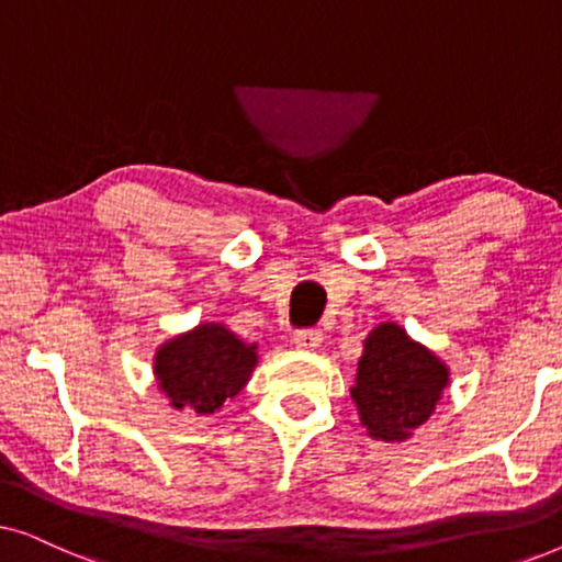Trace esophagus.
Masks as SVG:
<instances>
[{
    "instance_id": "1",
    "label": "esophagus",
    "mask_w": 562,
    "mask_h": 562,
    "mask_svg": "<svg viewBox=\"0 0 562 562\" xmlns=\"http://www.w3.org/2000/svg\"><path fill=\"white\" fill-rule=\"evenodd\" d=\"M294 345L299 350H317L322 345V333L319 329H299L294 335Z\"/></svg>"
}]
</instances>
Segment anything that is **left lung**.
Wrapping results in <instances>:
<instances>
[{"instance_id":"obj_1","label":"left lung","mask_w":562,"mask_h":562,"mask_svg":"<svg viewBox=\"0 0 562 562\" xmlns=\"http://www.w3.org/2000/svg\"><path fill=\"white\" fill-rule=\"evenodd\" d=\"M448 383L450 368L432 350L381 322L366 337L350 396L373 440L404 442L432 417Z\"/></svg>"}]
</instances>
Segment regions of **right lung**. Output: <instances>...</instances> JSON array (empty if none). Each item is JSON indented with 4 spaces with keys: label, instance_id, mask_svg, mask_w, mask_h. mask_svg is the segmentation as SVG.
<instances>
[{
    "label": "right lung",
    "instance_id": "add662e5",
    "mask_svg": "<svg viewBox=\"0 0 562 562\" xmlns=\"http://www.w3.org/2000/svg\"><path fill=\"white\" fill-rule=\"evenodd\" d=\"M256 348L225 325L204 322L160 345L153 373L173 409L214 414L250 381L258 366Z\"/></svg>",
    "mask_w": 562,
    "mask_h": 562
}]
</instances>
